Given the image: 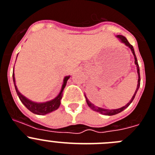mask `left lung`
<instances>
[{"label":"left lung","instance_id":"8db88e82","mask_svg":"<svg viewBox=\"0 0 155 155\" xmlns=\"http://www.w3.org/2000/svg\"><path fill=\"white\" fill-rule=\"evenodd\" d=\"M117 37H118L119 40H120V41L122 43H123V44H126L127 47H129V48L131 49V51L132 53H133V54H134V59H135V64L136 65H137V73H138V84H137V90H136L135 93H134V96H133V97H132V99L130 100V101L129 102V103L127 104H126L125 106H123V107H120V108H118V109H105V108H102V107H97V106H95L94 104L91 103L90 101L88 100L87 98V97H86L85 95V97H86V100H87V104H88V106L90 107H91V109L94 110V111H97V112H99L101 113V114H102V115H116V114H118V113H120L121 111H122L123 110H125L126 108V107H129V105H130V104L132 103V101H134V97H135L136 96V94H137V91H138V89H139L140 87V68H139V64H138V62H137V57H136V54H135V52H134V47L131 45V44L129 43V41L127 40V39L125 37H123V36H122V35H118L117 36Z\"/></svg>","mask_w":155,"mask_h":155}]
</instances>
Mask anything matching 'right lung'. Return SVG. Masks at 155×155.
Returning <instances> with one entry per match:
<instances>
[{
  "label": "right lung",
  "instance_id": "right-lung-1",
  "mask_svg": "<svg viewBox=\"0 0 155 155\" xmlns=\"http://www.w3.org/2000/svg\"><path fill=\"white\" fill-rule=\"evenodd\" d=\"M12 76H13V82H14L16 93H17V94H18V97H19L21 103L23 104L24 105L27 107L28 109H29L31 112L34 113V114H37V115H41L48 114V113L55 111V110H57L60 104H61V98H62V95H63L62 92L63 91H64L65 86H66L68 79H69L70 77V76H65V77H64L61 91H60L58 95L54 99H53V100L51 101H49L44 102V103H37V102H33L32 101L29 100L28 98L24 97L23 95H22L19 91H18V88H17V87H16L15 85V79L14 72H13Z\"/></svg>",
  "mask_w": 155,
  "mask_h": 155
}]
</instances>
